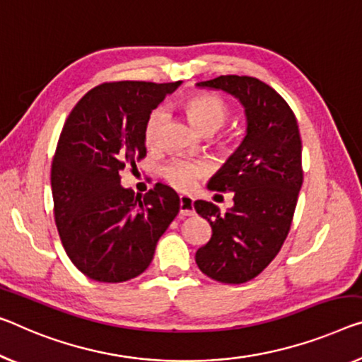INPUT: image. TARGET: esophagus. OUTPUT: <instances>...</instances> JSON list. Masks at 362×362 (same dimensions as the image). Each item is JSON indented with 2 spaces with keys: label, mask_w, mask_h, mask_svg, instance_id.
<instances>
[{
  "label": "esophagus",
  "mask_w": 362,
  "mask_h": 362,
  "mask_svg": "<svg viewBox=\"0 0 362 362\" xmlns=\"http://www.w3.org/2000/svg\"><path fill=\"white\" fill-rule=\"evenodd\" d=\"M179 206H180V216H192L193 213H195V208H193V198L192 197L180 195Z\"/></svg>",
  "instance_id": "esophagus-1"
}]
</instances>
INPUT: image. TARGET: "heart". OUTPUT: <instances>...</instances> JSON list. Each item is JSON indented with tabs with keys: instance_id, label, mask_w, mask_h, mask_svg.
<instances>
[{
	"instance_id": "1",
	"label": "heart",
	"mask_w": 362,
	"mask_h": 362,
	"mask_svg": "<svg viewBox=\"0 0 362 362\" xmlns=\"http://www.w3.org/2000/svg\"><path fill=\"white\" fill-rule=\"evenodd\" d=\"M183 110L199 133H213L223 127L229 118L228 104L214 94H195L188 97L183 104ZM164 120L165 113L163 109H156L149 115L146 128H144V139H146L148 146L158 144L159 132ZM208 164L199 163V160L172 159L160 169V174L169 185L177 190L187 192L192 190L195 183L208 174Z\"/></svg>"
}]
</instances>
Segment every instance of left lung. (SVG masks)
<instances>
[{
    "label": "left lung",
    "mask_w": 362,
    "mask_h": 362,
    "mask_svg": "<svg viewBox=\"0 0 362 362\" xmlns=\"http://www.w3.org/2000/svg\"><path fill=\"white\" fill-rule=\"evenodd\" d=\"M197 88L235 97L244 107L247 129L239 148L208 182L209 190L234 192V206L221 213L209 202L193 203L213 230L195 260L216 281L245 283L278 255L293 223L302 187L298 120L283 97L257 78L229 74Z\"/></svg>",
    "instance_id": "1"
}]
</instances>
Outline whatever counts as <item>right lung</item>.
<instances>
[{
    "label": "right lung",
    "instance_id": "add662e5",
    "mask_svg": "<svg viewBox=\"0 0 362 362\" xmlns=\"http://www.w3.org/2000/svg\"><path fill=\"white\" fill-rule=\"evenodd\" d=\"M177 83L120 81L90 89L69 113L52 163L55 223L81 273L100 283L136 278L179 213V195L156 183L146 195L120 172L146 156L144 128Z\"/></svg>",
    "mask_w": 362,
    "mask_h": 362
}]
</instances>
